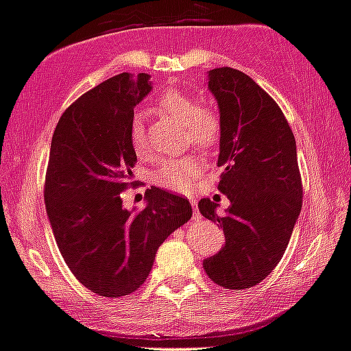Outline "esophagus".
<instances>
[{"instance_id":"obj_1","label":"esophagus","mask_w":351,"mask_h":351,"mask_svg":"<svg viewBox=\"0 0 351 351\" xmlns=\"http://www.w3.org/2000/svg\"><path fill=\"white\" fill-rule=\"evenodd\" d=\"M191 206H193V218H194V220H201V215H199V210H197L196 201H191Z\"/></svg>"}]
</instances>
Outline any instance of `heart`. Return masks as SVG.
Listing matches in <instances>:
<instances>
[{
    "mask_svg": "<svg viewBox=\"0 0 351 351\" xmlns=\"http://www.w3.org/2000/svg\"><path fill=\"white\" fill-rule=\"evenodd\" d=\"M157 107L176 121L184 123L189 140L197 148H211L218 143L221 134V117L215 107L208 104H196L193 97L179 88H167L157 99ZM130 140L136 154L147 150V134L141 116H134L130 128ZM203 171V164L197 158H174L167 160L155 174L158 186L186 193L193 186V180Z\"/></svg>",
    "mask_w": 351,
    "mask_h": 351,
    "instance_id": "obj_1",
    "label": "heart"
}]
</instances>
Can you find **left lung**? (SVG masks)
I'll use <instances>...</instances> for the list:
<instances>
[{
  "mask_svg": "<svg viewBox=\"0 0 351 351\" xmlns=\"http://www.w3.org/2000/svg\"><path fill=\"white\" fill-rule=\"evenodd\" d=\"M208 88L221 117L218 191L230 199L225 215L208 197L201 215L223 227L225 245L204 259L211 282L244 290L261 283L282 259L302 210L295 138L278 104L245 73L215 68Z\"/></svg>",
  "mask_w": 351,
  "mask_h": 351,
  "instance_id": "1",
  "label": "left lung"
}]
</instances>
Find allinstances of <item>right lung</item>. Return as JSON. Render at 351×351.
<instances>
[{"label": "right lung", "instance_id": "right-lung-1", "mask_svg": "<svg viewBox=\"0 0 351 351\" xmlns=\"http://www.w3.org/2000/svg\"><path fill=\"white\" fill-rule=\"evenodd\" d=\"M148 80L121 73L83 93L51 141L44 199L54 239L76 280L102 297L140 289L162 242L193 215L186 197L155 186L143 210L123 208L121 193L136 164L130 128L152 90Z\"/></svg>", "mask_w": 351, "mask_h": 351}]
</instances>
